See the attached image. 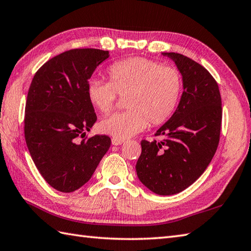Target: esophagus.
<instances>
[{"instance_id":"34e87169","label":"esophagus","mask_w":251,"mask_h":251,"mask_svg":"<svg viewBox=\"0 0 251 251\" xmlns=\"http://www.w3.org/2000/svg\"><path fill=\"white\" fill-rule=\"evenodd\" d=\"M122 144H124V140L122 139H117V138H113L112 139V145L113 146H120Z\"/></svg>"}]
</instances>
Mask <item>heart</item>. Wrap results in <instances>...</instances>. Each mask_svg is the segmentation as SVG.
I'll return each mask as SVG.
<instances>
[{
  "mask_svg": "<svg viewBox=\"0 0 251 251\" xmlns=\"http://www.w3.org/2000/svg\"><path fill=\"white\" fill-rule=\"evenodd\" d=\"M109 82L92 79L87 85L91 104L101 113H109L116 93L126 96L128 111L114 113L99 123L102 134L127 139L144 130L148 121L160 125L173 115L183 89L179 72L172 66L144 57L116 62L107 70Z\"/></svg>",
  "mask_w": 251,
  "mask_h": 251,
  "instance_id": "obj_1",
  "label": "heart"
}]
</instances>
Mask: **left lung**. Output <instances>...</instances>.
Returning a JSON list of instances; mask_svg holds the SVG:
<instances>
[{
	"label": "left lung",
	"mask_w": 251,
	"mask_h": 251,
	"mask_svg": "<svg viewBox=\"0 0 251 251\" xmlns=\"http://www.w3.org/2000/svg\"><path fill=\"white\" fill-rule=\"evenodd\" d=\"M175 63L183 93L171 119L156 130L161 141H141L138 178L152 193L178 194L194 184L217 151L222 101L217 81L199 63L183 54L162 53Z\"/></svg>",
	"instance_id": "1"
}]
</instances>
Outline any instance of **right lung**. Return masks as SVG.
I'll return each instance as SVG.
<instances>
[{"label": "right lung", "instance_id": "obj_1", "mask_svg": "<svg viewBox=\"0 0 251 251\" xmlns=\"http://www.w3.org/2000/svg\"><path fill=\"white\" fill-rule=\"evenodd\" d=\"M110 56L99 49H74L39 68L25 109V139L47 183L62 193L85 185L111 146L110 137L83 138L97 121L87 85Z\"/></svg>", "mask_w": 251, "mask_h": 251}]
</instances>
